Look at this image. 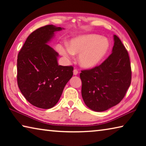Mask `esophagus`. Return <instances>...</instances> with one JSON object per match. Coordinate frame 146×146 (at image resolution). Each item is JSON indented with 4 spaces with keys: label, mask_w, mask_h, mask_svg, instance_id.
Returning a JSON list of instances; mask_svg holds the SVG:
<instances>
[{
    "label": "esophagus",
    "mask_w": 146,
    "mask_h": 146,
    "mask_svg": "<svg viewBox=\"0 0 146 146\" xmlns=\"http://www.w3.org/2000/svg\"><path fill=\"white\" fill-rule=\"evenodd\" d=\"M78 73V71L77 69H74V70H73V74H74V75H77Z\"/></svg>",
    "instance_id": "1"
}]
</instances>
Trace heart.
Instances as JSON below:
<instances>
[{
  "mask_svg": "<svg viewBox=\"0 0 146 146\" xmlns=\"http://www.w3.org/2000/svg\"><path fill=\"white\" fill-rule=\"evenodd\" d=\"M109 43L105 38L94 34L78 36L68 43V48L60 46L59 51L70 58L71 54H79L78 60L84 68H92L101 61L107 52Z\"/></svg>",
  "mask_w": 146,
  "mask_h": 146,
  "instance_id": "obj_1",
  "label": "heart"
}]
</instances>
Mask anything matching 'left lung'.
Wrapping results in <instances>:
<instances>
[{
	"mask_svg": "<svg viewBox=\"0 0 146 146\" xmlns=\"http://www.w3.org/2000/svg\"><path fill=\"white\" fill-rule=\"evenodd\" d=\"M112 52L102 64L82 70L81 94L88 107L96 112L108 110L121 102L131 82L130 58L116 35Z\"/></svg>",
	"mask_w": 146,
	"mask_h": 146,
	"instance_id": "8db88e82",
	"label": "left lung"
}]
</instances>
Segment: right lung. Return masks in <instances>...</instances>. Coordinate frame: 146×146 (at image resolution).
I'll list each match as a JSON object with an SVG mask.
<instances>
[{
	"instance_id": "right-lung-1",
	"label": "right lung",
	"mask_w": 146,
	"mask_h": 146,
	"mask_svg": "<svg viewBox=\"0 0 146 146\" xmlns=\"http://www.w3.org/2000/svg\"><path fill=\"white\" fill-rule=\"evenodd\" d=\"M62 29L52 25L36 29L28 37L17 56L18 87L30 103L43 109L56 105L73 75V67L59 66L58 54L47 44L54 32Z\"/></svg>"
}]
</instances>
